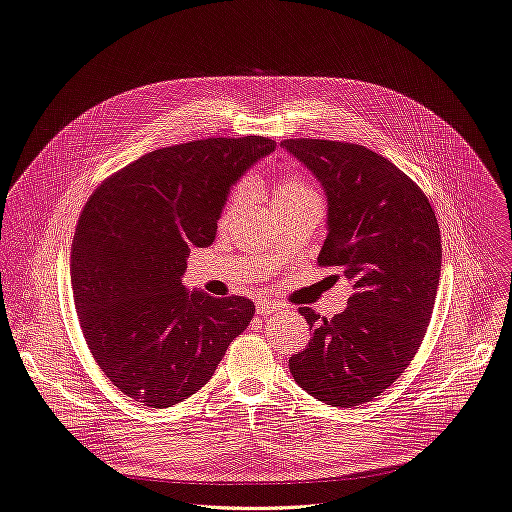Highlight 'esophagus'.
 Wrapping results in <instances>:
<instances>
[{
    "label": "esophagus",
    "mask_w": 512,
    "mask_h": 512,
    "mask_svg": "<svg viewBox=\"0 0 512 512\" xmlns=\"http://www.w3.org/2000/svg\"><path fill=\"white\" fill-rule=\"evenodd\" d=\"M277 310H281V306H279V304H275V302H266V300L258 302V306H256V312L262 316V319H266V316H271V314H273V312H277Z\"/></svg>",
    "instance_id": "esophagus-1"
}]
</instances>
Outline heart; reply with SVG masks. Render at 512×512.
Returning a JSON list of instances; mask_svg holds the SVG:
<instances>
[{"mask_svg":"<svg viewBox=\"0 0 512 512\" xmlns=\"http://www.w3.org/2000/svg\"><path fill=\"white\" fill-rule=\"evenodd\" d=\"M243 191H246V187H243V185H237V187L233 189L231 198H229V202H227V206H225V212H223V221H227V218L235 212V208L239 206V202H241V198H243ZM308 193H312V191H310V187H308L304 181H300V179H296V177H279V179L275 181V187H273V200H275V202H279V200H291V198L308 196Z\"/></svg>","mask_w":512,"mask_h":512,"instance_id":"b5f03b06","label":"heart"}]
</instances>
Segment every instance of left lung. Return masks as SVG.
Returning a JSON list of instances; mask_svg holds the SVG:
<instances>
[{"label":"left lung","instance_id":"1","mask_svg":"<svg viewBox=\"0 0 512 512\" xmlns=\"http://www.w3.org/2000/svg\"><path fill=\"white\" fill-rule=\"evenodd\" d=\"M283 148L321 183L327 239L319 264L350 281L348 308L321 319L289 371L310 396L331 406L371 402L415 358L440 285L442 237L423 191L387 158L364 145L285 139Z\"/></svg>","mask_w":512,"mask_h":512}]
</instances>
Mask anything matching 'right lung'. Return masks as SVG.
<instances>
[{"instance_id": "right-lung-1", "label": "right lung", "mask_w": 512, "mask_h": 512, "mask_svg": "<svg viewBox=\"0 0 512 512\" xmlns=\"http://www.w3.org/2000/svg\"><path fill=\"white\" fill-rule=\"evenodd\" d=\"M269 137H214L141 156L89 198L70 248L72 296L85 342L118 392L150 408L208 383L254 319L248 298L183 285L191 248L216 237L233 185Z\"/></svg>"}]
</instances>
